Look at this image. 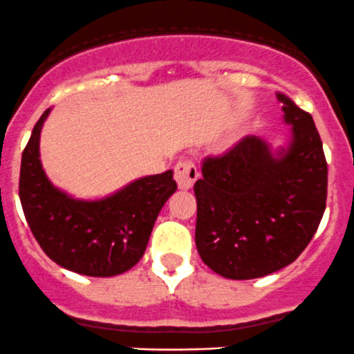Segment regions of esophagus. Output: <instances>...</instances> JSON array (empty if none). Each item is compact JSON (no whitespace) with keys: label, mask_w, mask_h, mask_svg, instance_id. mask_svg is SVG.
<instances>
[{"label":"esophagus","mask_w":354,"mask_h":354,"mask_svg":"<svg viewBox=\"0 0 354 354\" xmlns=\"http://www.w3.org/2000/svg\"><path fill=\"white\" fill-rule=\"evenodd\" d=\"M174 177H176L177 185L180 190H189L192 189L194 182L198 178V172L197 167L192 164L190 160H184L178 162L176 165V172H174Z\"/></svg>","instance_id":"1"}]
</instances>
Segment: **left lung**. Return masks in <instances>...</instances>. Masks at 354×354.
<instances>
[{"mask_svg":"<svg viewBox=\"0 0 354 354\" xmlns=\"http://www.w3.org/2000/svg\"><path fill=\"white\" fill-rule=\"evenodd\" d=\"M288 147L248 135L222 157H207L197 198L196 245L214 272L256 279L299 257L317 230L328 194V164L315 120L277 93Z\"/></svg>","mask_w":354,"mask_h":354,"instance_id":"left-lung-1","label":"left lung"}]
</instances>
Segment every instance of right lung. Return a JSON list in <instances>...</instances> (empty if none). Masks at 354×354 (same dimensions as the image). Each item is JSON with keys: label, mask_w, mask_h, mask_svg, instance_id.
Here are the masks:
<instances>
[{"label": "right lung", "mask_w": 354, "mask_h": 354, "mask_svg": "<svg viewBox=\"0 0 354 354\" xmlns=\"http://www.w3.org/2000/svg\"><path fill=\"white\" fill-rule=\"evenodd\" d=\"M50 112L39 117L21 157L19 201L28 225L46 256L68 271L93 277L129 271L177 190L174 172L137 178L103 198H75L51 184L39 160V133Z\"/></svg>", "instance_id": "right-lung-1"}]
</instances>
